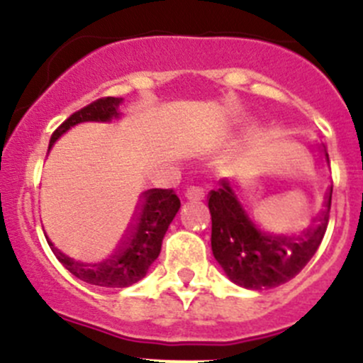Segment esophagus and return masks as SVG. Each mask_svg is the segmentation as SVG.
Returning a JSON list of instances; mask_svg holds the SVG:
<instances>
[{"label": "esophagus", "mask_w": 363, "mask_h": 363, "mask_svg": "<svg viewBox=\"0 0 363 363\" xmlns=\"http://www.w3.org/2000/svg\"><path fill=\"white\" fill-rule=\"evenodd\" d=\"M186 199L189 202H202L205 199V189L199 188V186H191V188L186 189Z\"/></svg>", "instance_id": "esophagus-1"}]
</instances>
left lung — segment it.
Returning a JSON list of instances; mask_svg holds the SVG:
<instances>
[{"label": "left lung", "mask_w": 363, "mask_h": 363, "mask_svg": "<svg viewBox=\"0 0 363 363\" xmlns=\"http://www.w3.org/2000/svg\"><path fill=\"white\" fill-rule=\"evenodd\" d=\"M323 155L328 161L327 147ZM332 205V188L318 221L302 235L288 237L267 232L246 203L237 195L228 179L219 181V189L208 193L212 218V255L232 283L247 290L276 288L294 279L320 247L327 232Z\"/></svg>", "instance_id": "8db88e82"}]
</instances>
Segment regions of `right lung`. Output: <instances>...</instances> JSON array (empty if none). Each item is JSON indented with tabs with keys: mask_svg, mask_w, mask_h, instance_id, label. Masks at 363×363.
Wrapping results in <instances>:
<instances>
[{
	"mask_svg": "<svg viewBox=\"0 0 363 363\" xmlns=\"http://www.w3.org/2000/svg\"><path fill=\"white\" fill-rule=\"evenodd\" d=\"M123 98H100L87 107L80 108L68 117L50 137L49 147L67 133L72 126L80 123H111L121 116L119 105ZM181 207V200L174 189H147L142 193L140 203L135 211L133 219L126 230V235L119 242L111 258L100 263H84L73 259L47 240L56 258L75 277L84 283L104 288H128L145 277L147 270L160 256L161 242L170 226L172 219Z\"/></svg>",
	"mask_w": 363,
	"mask_h": 363,
	"instance_id": "obj_1",
	"label": "right lung"
}]
</instances>
